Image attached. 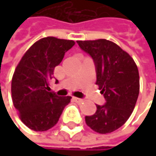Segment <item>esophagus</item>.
<instances>
[{"label":"esophagus","instance_id":"obj_1","mask_svg":"<svg viewBox=\"0 0 156 156\" xmlns=\"http://www.w3.org/2000/svg\"><path fill=\"white\" fill-rule=\"evenodd\" d=\"M73 99H74V101H76L77 103H81V102H83V99H82V98H73Z\"/></svg>","mask_w":156,"mask_h":156}]
</instances>
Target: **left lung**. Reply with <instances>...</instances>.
<instances>
[{
	"label": "left lung",
	"instance_id": "left-lung-1",
	"mask_svg": "<svg viewBox=\"0 0 156 156\" xmlns=\"http://www.w3.org/2000/svg\"><path fill=\"white\" fill-rule=\"evenodd\" d=\"M79 48L93 59L97 82L106 103L97 105L92 115H86L87 125L99 134L121 127L131 115L139 95V73L134 59L115 43L100 39L78 41Z\"/></svg>",
	"mask_w": 156,
	"mask_h": 156
}]
</instances>
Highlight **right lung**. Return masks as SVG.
<instances>
[{"instance_id":"add662e5","label":"right lung","mask_w":156,"mask_h":156,"mask_svg":"<svg viewBox=\"0 0 156 156\" xmlns=\"http://www.w3.org/2000/svg\"><path fill=\"white\" fill-rule=\"evenodd\" d=\"M74 45L73 41L43 38L26 51L18 64L12 80V102L20 120L31 130L42 132L53 127L70 102L69 96L48 92V83L55 67Z\"/></svg>"}]
</instances>
